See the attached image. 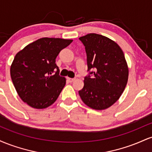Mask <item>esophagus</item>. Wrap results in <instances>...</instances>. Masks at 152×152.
Masks as SVG:
<instances>
[{"label": "esophagus", "mask_w": 152, "mask_h": 152, "mask_svg": "<svg viewBox=\"0 0 152 152\" xmlns=\"http://www.w3.org/2000/svg\"><path fill=\"white\" fill-rule=\"evenodd\" d=\"M68 79V81H69V82H73V81H75V79H76V78H67Z\"/></svg>", "instance_id": "34e87169"}]
</instances>
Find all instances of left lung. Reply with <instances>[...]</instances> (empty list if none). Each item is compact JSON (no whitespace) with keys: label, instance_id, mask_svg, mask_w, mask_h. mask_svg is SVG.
<instances>
[{"label":"left lung","instance_id":"8db88e82","mask_svg":"<svg viewBox=\"0 0 152 152\" xmlns=\"http://www.w3.org/2000/svg\"><path fill=\"white\" fill-rule=\"evenodd\" d=\"M87 55L88 71L92 74L84 78V86L78 91L83 102L95 110L112 106L126 86L129 68L120 46L110 38L96 34L79 38Z\"/></svg>","mask_w":152,"mask_h":152}]
</instances>
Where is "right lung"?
I'll return each instance as SVG.
<instances>
[{
    "label": "right lung",
    "mask_w": 152,
    "mask_h": 152,
    "mask_svg": "<svg viewBox=\"0 0 152 152\" xmlns=\"http://www.w3.org/2000/svg\"><path fill=\"white\" fill-rule=\"evenodd\" d=\"M72 41L39 38L16 53L10 66V76L23 102L34 109H42L56 101L66 85V78L59 76L56 58Z\"/></svg>",
    "instance_id": "obj_1"
}]
</instances>
